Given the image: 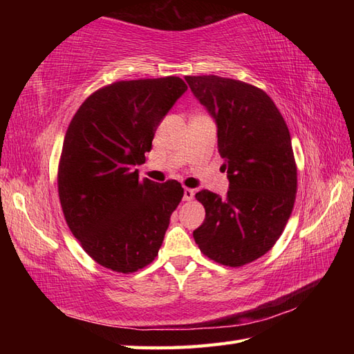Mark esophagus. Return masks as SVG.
<instances>
[{
  "instance_id": "34e87169",
  "label": "esophagus",
  "mask_w": 354,
  "mask_h": 354,
  "mask_svg": "<svg viewBox=\"0 0 354 354\" xmlns=\"http://www.w3.org/2000/svg\"><path fill=\"white\" fill-rule=\"evenodd\" d=\"M194 198V190L184 189V201H192Z\"/></svg>"
}]
</instances>
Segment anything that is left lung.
Here are the masks:
<instances>
[{"instance_id":"left-lung-1","label":"left lung","mask_w":354,"mask_h":354,"mask_svg":"<svg viewBox=\"0 0 354 354\" xmlns=\"http://www.w3.org/2000/svg\"><path fill=\"white\" fill-rule=\"evenodd\" d=\"M194 97L217 124L227 198L196 193L205 221L193 231L208 259L239 268L265 255L288 223L297 194L290 133L263 89L219 76H185Z\"/></svg>"}]
</instances>
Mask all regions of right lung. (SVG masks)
<instances>
[{"mask_svg": "<svg viewBox=\"0 0 354 354\" xmlns=\"http://www.w3.org/2000/svg\"><path fill=\"white\" fill-rule=\"evenodd\" d=\"M185 91L176 76L114 82L89 95L66 129L57 170L66 225L89 257L115 272L155 260L184 196L175 179H140L135 165Z\"/></svg>", "mask_w": 354, "mask_h": 354, "instance_id": "obj_1", "label": "right lung"}]
</instances>
